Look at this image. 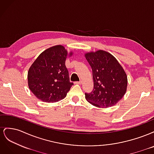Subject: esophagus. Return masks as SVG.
I'll list each match as a JSON object with an SVG mask.
<instances>
[{"label":"esophagus","instance_id":"obj_1","mask_svg":"<svg viewBox=\"0 0 154 154\" xmlns=\"http://www.w3.org/2000/svg\"><path fill=\"white\" fill-rule=\"evenodd\" d=\"M76 84H78V85H81L82 83V81H80V82H76Z\"/></svg>","mask_w":154,"mask_h":154}]
</instances>
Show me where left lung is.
Masks as SVG:
<instances>
[{"mask_svg":"<svg viewBox=\"0 0 154 154\" xmlns=\"http://www.w3.org/2000/svg\"><path fill=\"white\" fill-rule=\"evenodd\" d=\"M85 57L92 71L94 88L85 93L88 103L97 107L108 108L122 100L127 88V76L112 54L103 50L91 51Z\"/></svg>","mask_w":154,"mask_h":154,"instance_id":"8db88e82","label":"left lung"}]
</instances>
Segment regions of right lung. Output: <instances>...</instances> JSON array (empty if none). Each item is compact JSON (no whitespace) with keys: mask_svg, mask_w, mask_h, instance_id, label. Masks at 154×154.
Wrapping results in <instances>:
<instances>
[{"mask_svg":"<svg viewBox=\"0 0 154 154\" xmlns=\"http://www.w3.org/2000/svg\"><path fill=\"white\" fill-rule=\"evenodd\" d=\"M72 54L62 45H54L43 51L32 63L27 72V83L37 98L55 103L67 96L73 83L69 81L65 63Z\"/></svg>","mask_w":154,"mask_h":154,"instance_id":"add662e5","label":"right lung"}]
</instances>
